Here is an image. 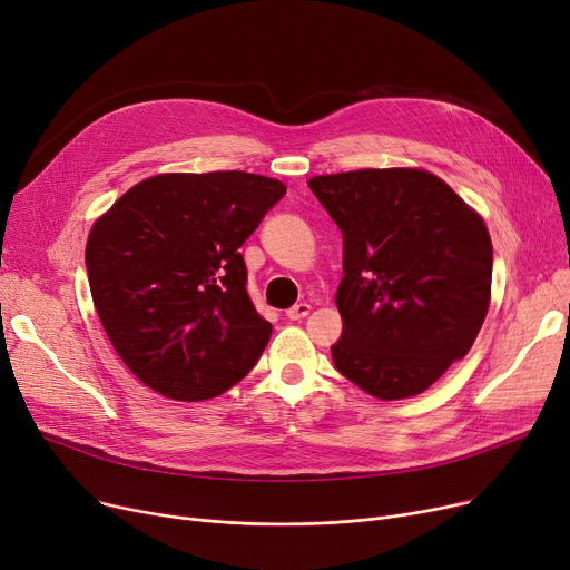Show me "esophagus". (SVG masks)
Here are the masks:
<instances>
[{
    "instance_id": "34e87169",
    "label": "esophagus",
    "mask_w": 570,
    "mask_h": 570,
    "mask_svg": "<svg viewBox=\"0 0 570 570\" xmlns=\"http://www.w3.org/2000/svg\"><path fill=\"white\" fill-rule=\"evenodd\" d=\"M309 305L307 303H297V305H293L291 309H286V318H291V321H301V318H305L307 314H309Z\"/></svg>"
}]
</instances>
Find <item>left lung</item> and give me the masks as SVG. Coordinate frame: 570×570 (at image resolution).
Here are the masks:
<instances>
[{
	"label": "left lung",
	"instance_id": "1",
	"mask_svg": "<svg viewBox=\"0 0 570 570\" xmlns=\"http://www.w3.org/2000/svg\"><path fill=\"white\" fill-rule=\"evenodd\" d=\"M309 189L344 237L337 372L379 400L421 395L481 333L492 286L485 222L417 168L318 175Z\"/></svg>",
	"mask_w": 570,
	"mask_h": 570
}]
</instances>
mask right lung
Instances as JSON below:
<instances>
[{"label": "right lung", "instance_id": "add662e5", "mask_svg": "<svg viewBox=\"0 0 570 570\" xmlns=\"http://www.w3.org/2000/svg\"><path fill=\"white\" fill-rule=\"evenodd\" d=\"M286 194L243 170L142 179L87 237L89 291L125 365L179 402L226 393L273 335L239 247Z\"/></svg>", "mask_w": 570, "mask_h": 570}]
</instances>
